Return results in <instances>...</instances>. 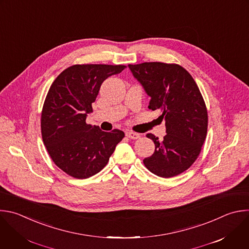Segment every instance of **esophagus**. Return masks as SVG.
Wrapping results in <instances>:
<instances>
[{
    "label": "esophagus",
    "instance_id": "34e87169",
    "mask_svg": "<svg viewBox=\"0 0 249 249\" xmlns=\"http://www.w3.org/2000/svg\"><path fill=\"white\" fill-rule=\"evenodd\" d=\"M126 137H128L129 139H132V140H136V139L140 138V134L134 133L132 131H128V132H126Z\"/></svg>",
    "mask_w": 249,
    "mask_h": 249
}]
</instances>
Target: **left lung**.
<instances>
[{"label": "left lung", "instance_id": "left-lung-1", "mask_svg": "<svg viewBox=\"0 0 249 249\" xmlns=\"http://www.w3.org/2000/svg\"><path fill=\"white\" fill-rule=\"evenodd\" d=\"M133 76L150 97L148 108L161 113L166 135L152 134L155 150L143 159L153 174L170 178L187 169L197 158L207 134L208 116L200 91L192 75L178 64L143 62L129 64Z\"/></svg>", "mask_w": 249, "mask_h": 249}]
</instances>
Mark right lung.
Here are the masks:
<instances>
[{"mask_svg":"<svg viewBox=\"0 0 249 249\" xmlns=\"http://www.w3.org/2000/svg\"><path fill=\"white\" fill-rule=\"evenodd\" d=\"M125 65L76 64L52 84L41 115L44 144L58 168L76 179H87L107 164L124 132H104L86 123L103 82Z\"/></svg>","mask_w":249,"mask_h":249,"instance_id":"add662e5","label":"right lung"}]
</instances>
